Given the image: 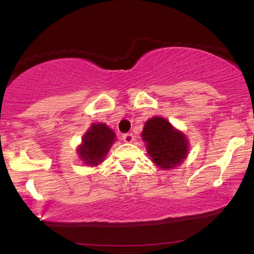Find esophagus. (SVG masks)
Masks as SVG:
<instances>
[{
    "label": "esophagus",
    "instance_id": "1",
    "mask_svg": "<svg viewBox=\"0 0 254 254\" xmlns=\"http://www.w3.org/2000/svg\"><path fill=\"white\" fill-rule=\"evenodd\" d=\"M123 140H124L125 142H126V143H131V142H133V141L135 140L133 133H126V134H124Z\"/></svg>",
    "mask_w": 254,
    "mask_h": 254
}]
</instances>
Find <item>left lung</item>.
Wrapping results in <instances>:
<instances>
[{
  "label": "left lung",
  "mask_w": 254,
  "mask_h": 254,
  "mask_svg": "<svg viewBox=\"0 0 254 254\" xmlns=\"http://www.w3.org/2000/svg\"><path fill=\"white\" fill-rule=\"evenodd\" d=\"M142 138L147 142L151 161L161 169L176 168L189 151L185 135L176 130L164 118L154 117L148 120L142 131Z\"/></svg>",
  "instance_id": "left-lung-1"
}]
</instances>
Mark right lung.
I'll use <instances>...</instances> for the list:
<instances>
[{"mask_svg":"<svg viewBox=\"0 0 254 254\" xmlns=\"http://www.w3.org/2000/svg\"><path fill=\"white\" fill-rule=\"evenodd\" d=\"M114 137L116 134L105 124H93L83 136V143L78 148L79 157L85 164H99L110 150Z\"/></svg>","mask_w":254,"mask_h":254,"instance_id":"add662e5","label":"right lung"}]
</instances>
